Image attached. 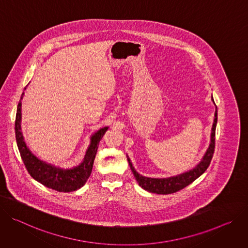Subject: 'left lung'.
Masks as SVG:
<instances>
[{
	"label": "left lung",
	"mask_w": 248,
	"mask_h": 248,
	"mask_svg": "<svg viewBox=\"0 0 248 248\" xmlns=\"http://www.w3.org/2000/svg\"><path fill=\"white\" fill-rule=\"evenodd\" d=\"M214 101V99H213ZM217 110L216 109L215 112V119H214V124L212 128V134H211V144L201 160V162L198 164L196 168L193 170H191L187 172H184L182 174L169 177V178H150V177H145L141 174H139L133 168L131 160L128 157V162L129 166L131 168V170L137 180V182L139 183V185L149 191L152 192V193H156V194H171L175 193V192L185 188L188 186L190 183L196 180L200 175H202L206 170L209 168L210 162L213 158V155L215 152V136H216V126H217Z\"/></svg>",
	"instance_id": "left-lung-1"
}]
</instances>
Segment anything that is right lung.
Segmentation results:
<instances>
[{
	"label": "right lung",
	"instance_id": "obj_1",
	"mask_svg": "<svg viewBox=\"0 0 248 248\" xmlns=\"http://www.w3.org/2000/svg\"><path fill=\"white\" fill-rule=\"evenodd\" d=\"M22 95L23 93L21 94L20 99H22ZM20 118L21 101H19L17 104L16 115V139L21 159L31 176L44 186L59 192H72L84 186L92 173L93 160L97 152L99 141L102 139L108 127L101 128L94 135H93L91 139L92 142L87 151L86 156L79 166L72 170H62L38 159L27 149L20 132Z\"/></svg>",
	"mask_w": 248,
	"mask_h": 248
}]
</instances>
